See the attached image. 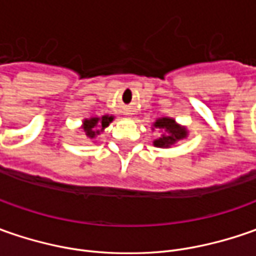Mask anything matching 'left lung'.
<instances>
[{"label": "left lung", "mask_w": 256, "mask_h": 256, "mask_svg": "<svg viewBox=\"0 0 256 256\" xmlns=\"http://www.w3.org/2000/svg\"><path fill=\"white\" fill-rule=\"evenodd\" d=\"M156 130L160 135L154 140V146L156 148H171L174 145L185 140L188 136V130L181 124H178L171 116L158 118L152 124V131Z\"/></svg>", "instance_id": "8db88e82"}]
</instances>
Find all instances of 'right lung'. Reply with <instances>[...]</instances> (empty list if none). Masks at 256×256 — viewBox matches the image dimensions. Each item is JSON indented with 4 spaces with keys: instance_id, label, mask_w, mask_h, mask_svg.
<instances>
[{
    "instance_id": "obj_1",
    "label": "right lung",
    "mask_w": 256,
    "mask_h": 256,
    "mask_svg": "<svg viewBox=\"0 0 256 256\" xmlns=\"http://www.w3.org/2000/svg\"><path fill=\"white\" fill-rule=\"evenodd\" d=\"M115 120L114 115H102V116H90V118H84L81 130L84 131L85 136L90 140H95L104 130L112 122Z\"/></svg>"
}]
</instances>
